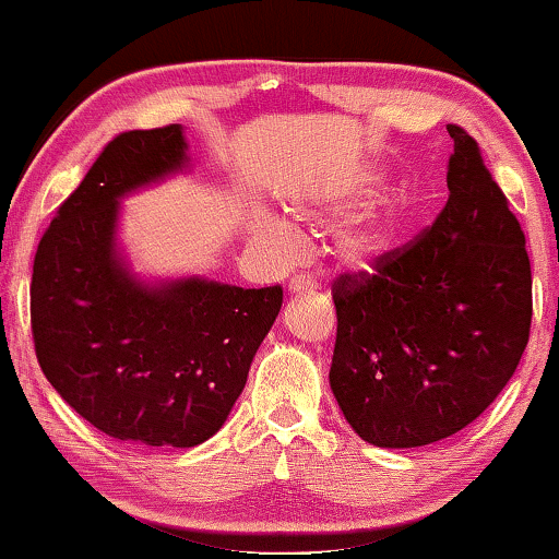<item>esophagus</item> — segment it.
Listing matches in <instances>:
<instances>
[{"mask_svg":"<svg viewBox=\"0 0 559 559\" xmlns=\"http://www.w3.org/2000/svg\"><path fill=\"white\" fill-rule=\"evenodd\" d=\"M288 288H290V294H306V290L318 288V283L313 276H308V273H296V276L290 278Z\"/></svg>","mask_w":559,"mask_h":559,"instance_id":"obj_1","label":"esophagus"}]
</instances>
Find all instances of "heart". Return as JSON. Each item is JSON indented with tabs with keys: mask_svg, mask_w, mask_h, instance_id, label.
<instances>
[{
	"mask_svg": "<svg viewBox=\"0 0 559 559\" xmlns=\"http://www.w3.org/2000/svg\"><path fill=\"white\" fill-rule=\"evenodd\" d=\"M348 206H350L348 197H325V193H300V197L294 199V211L300 218H308V221L335 216L338 211ZM259 226L261 231L281 238L283 243L294 241V228H290L283 218L263 214L259 218ZM388 248H391V228L378 218L362 221L360 226L345 231L338 241L341 259L348 265H353V269H370V265L383 259Z\"/></svg>",
	"mask_w": 559,
	"mask_h": 559,
	"instance_id": "obj_1",
	"label": "heart"
}]
</instances>
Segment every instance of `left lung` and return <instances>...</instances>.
<instances>
[{
    "instance_id": "left-lung-1",
    "label": "left lung",
    "mask_w": 559,
    "mask_h": 559,
    "mask_svg": "<svg viewBox=\"0 0 559 559\" xmlns=\"http://www.w3.org/2000/svg\"><path fill=\"white\" fill-rule=\"evenodd\" d=\"M448 134L450 193L436 224L373 273L333 283L331 391L350 428L378 448L430 445L471 425L508 385L530 338L525 234L477 141L455 123Z\"/></svg>"
}]
</instances>
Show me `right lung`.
Here are the masks:
<instances>
[{
  "mask_svg": "<svg viewBox=\"0 0 559 559\" xmlns=\"http://www.w3.org/2000/svg\"><path fill=\"white\" fill-rule=\"evenodd\" d=\"M179 123L104 146L44 231L32 273V335L55 391L109 438L193 448L226 423L283 288L134 278L117 253L119 199L181 171Z\"/></svg>",
  "mask_w": 559,
  "mask_h": 559,
  "instance_id": "right-lung-1",
  "label": "right lung"
}]
</instances>
